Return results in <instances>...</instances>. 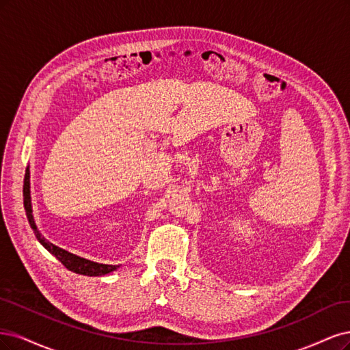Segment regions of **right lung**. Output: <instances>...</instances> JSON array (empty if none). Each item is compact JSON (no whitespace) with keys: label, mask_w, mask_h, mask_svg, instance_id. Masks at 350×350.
<instances>
[{"label":"right lung","mask_w":350,"mask_h":350,"mask_svg":"<svg viewBox=\"0 0 350 350\" xmlns=\"http://www.w3.org/2000/svg\"><path fill=\"white\" fill-rule=\"evenodd\" d=\"M23 204L26 209V217L29 219L30 227L35 232L38 241L51 254H53L58 260L74 273L78 275H85V276H101V275H107L110 272H113L119 267V265H103V263H96L92 260H87L84 257H80L77 254H72L70 252H66L61 247L52 244L48 241L44 237L40 234L38 230L35 219H33V211H31V198H30V172L29 167L26 168V174H25V186H23Z\"/></svg>","instance_id":"1"}]
</instances>
